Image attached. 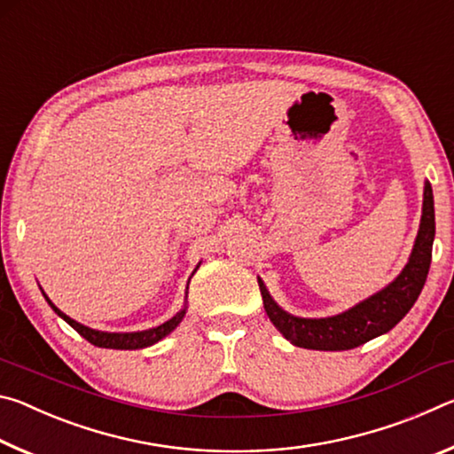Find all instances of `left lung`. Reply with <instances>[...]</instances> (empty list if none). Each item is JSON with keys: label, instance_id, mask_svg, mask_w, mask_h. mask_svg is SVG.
I'll list each match as a JSON object with an SVG mask.
<instances>
[{"label": "left lung", "instance_id": "1", "mask_svg": "<svg viewBox=\"0 0 454 454\" xmlns=\"http://www.w3.org/2000/svg\"><path fill=\"white\" fill-rule=\"evenodd\" d=\"M434 242V200L433 188L425 182L422 192V216L419 234L414 238L409 262L401 274L382 290L364 298L352 309L326 318H302L286 312L274 302L264 282L258 278L264 310L278 333L294 347L310 350H350L372 338L387 334L401 322L417 302L433 258Z\"/></svg>", "mask_w": 454, "mask_h": 454}]
</instances>
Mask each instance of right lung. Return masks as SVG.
<instances>
[{"label": "right lung", "instance_id": "1", "mask_svg": "<svg viewBox=\"0 0 454 454\" xmlns=\"http://www.w3.org/2000/svg\"><path fill=\"white\" fill-rule=\"evenodd\" d=\"M45 301H48V304L51 306L53 312H56L59 318H64L67 325L75 330V333H80L88 342L94 344V347L116 348V350H137V348H148V347H152V344L160 342L162 338L170 334L172 330H176V326H178L184 320V317H186V310H188V306H186L188 304V286H186V298H184V306L180 309V312H176L170 320L162 322L160 326H153L148 330H137V333H104V330L83 326V325H80V322H75L74 318L67 317V314L61 312L48 296H45Z\"/></svg>", "mask_w": 454, "mask_h": 454}]
</instances>
